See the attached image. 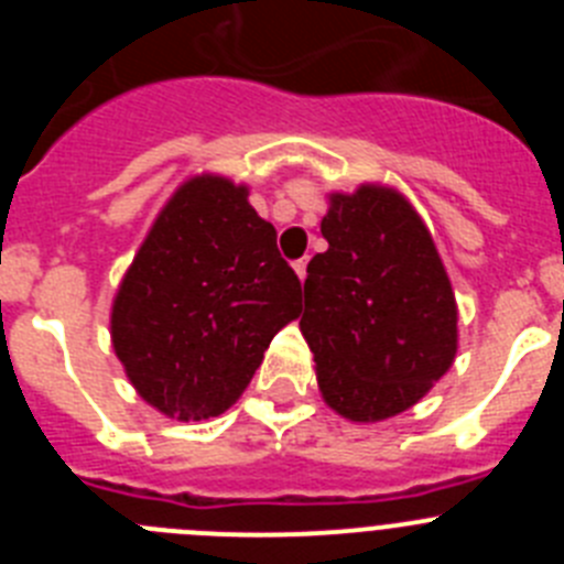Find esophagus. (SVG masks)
Masks as SVG:
<instances>
[{
  "instance_id": "obj_1",
  "label": "esophagus",
  "mask_w": 564,
  "mask_h": 564,
  "mask_svg": "<svg viewBox=\"0 0 564 564\" xmlns=\"http://www.w3.org/2000/svg\"><path fill=\"white\" fill-rule=\"evenodd\" d=\"M293 271H296V276L302 279V282H305V276H307V257L296 259V262H293Z\"/></svg>"
}]
</instances>
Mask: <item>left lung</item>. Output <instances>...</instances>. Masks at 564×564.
Returning <instances> with one entry per match:
<instances>
[{
  "label": "left lung",
  "instance_id": "1",
  "mask_svg": "<svg viewBox=\"0 0 564 564\" xmlns=\"http://www.w3.org/2000/svg\"><path fill=\"white\" fill-rule=\"evenodd\" d=\"M327 251L307 265L299 330L318 392L352 423L415 406L457 356V302L421 214L398 188L327 194Z\"/></svg>",
  "mask_w": 564,
  "mask_h": 564
}]
</instances>
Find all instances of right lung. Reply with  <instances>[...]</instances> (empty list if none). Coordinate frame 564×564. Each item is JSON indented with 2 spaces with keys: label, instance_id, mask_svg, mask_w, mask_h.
<instances>
[{
  "label": "right lung",
  "instance_id": "obj_1",
  "mask_svg": "<svg viewBox=\"0 0 564 564\" xmlns=\"http://www.w3.org/2000/svg\"><path fill=\"white\" fill-rule=\"evenodd\" d=\"M299 311V276L246 183L203 172L154 217L112 299L109 336L149 406L203 421L237 403Z\"/></svg>",
  "mask_w": 564,
  "mask_h": 564
}]
</instances>
